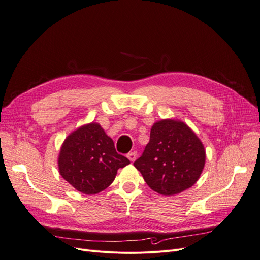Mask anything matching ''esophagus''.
<instances>
[{
	"label": "esophagus",
	"instance_id": "1",
	"mask_svg": "<svg viewBox=\"0 0 260 260\" xmlns=\"http://www.w3.org/2000/svg\"><path fill=\"white\" fill-rule=\"evenodd\" d=\"M127 158L129 159L131 162H134V161L136 160V158H137V152H135V151L129 152V153L127 154Z\"/></svg>",
	"mask_w": 260,
	"mask_h": 260
}]
</instances>
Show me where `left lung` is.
I'll list each match as a JSON object with an SVG mask.
<instances>
[{
    "mask_svg": "<svg viewBox=\"0 0 260 260\" xmlns=\"http://www.w3.org/2000/svg\"><path fill=\"white\" fill-rule=\"evenodd\" d=\"M206 163L200 139L184 122L165 119L154 123L149 142L134 162L155 192L171 196L196 183Z\"/></svg>",
    "mask_w": 260,
    "mask_h": 260,
    "instance_id": "8db88e82",
    "label": "left lung"
}]
</instances>
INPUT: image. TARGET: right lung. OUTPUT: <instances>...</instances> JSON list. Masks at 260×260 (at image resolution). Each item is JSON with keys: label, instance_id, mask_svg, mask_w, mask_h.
Listing matches in <instances>:
<instances>
[{"label": "right lung", "instance_id": "add662e5", "mask_svg": "<svg viewBox=\"0 0 260 260\" xmlns=\"http://www.w3.org/2000/svg\"><path fill=\"white\" fill-rule=\"evenodd\" d=\"M129 160L116 152L114 141L98 123H89L73 132L63 142L59 172L79 192L98 194L112 184L117 171Z\"/></svg>", "mask_w": 260, "mask_h": 260}]
</instances>
